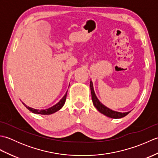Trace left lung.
Instances as JSON below:
<instances>
[{"mask_svg":"<svg viewBox=\"0 0 158 158\" xmlns=\"http://www.w3.org/2000/svg\"><path fill=\"white\" fill-rule=\"evenodd\" d=\"M89 86H90V89H91L92 100L93 104L100 113H101L102 114L106 115V117H110V118H113V119L122 118V117H125L129 113H130V111L124 112V113L115 111V110H113L111 109H110L105 105H104L103 104L98 100V98H97V96H96L95 92H94V89L93 83L92 81V80L90 81Z\"/></svg>","mask_w":158,"mask_h":158,"instance_id":"obj_1","label":"left lung"}]
</instances>
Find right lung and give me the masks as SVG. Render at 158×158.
I'll return each instance as SVG.
<instances>
[{"instance_id": "obj_1", "label": "right lung", "mask_w": 158, "mask_h": 158, "mask_svg": "<svg viewBox=\"0 0 158 158\" xmlns=\"http://www.w3.org/2000/svg\"><path fill=\"white\" fill-rule=\"evenodd\" d=\"M66 94H67V92H66V94L62 97V98L60 100V101L56 103V105H54L53 106L49 107L48 109H34V108H32V107H30L28 106H27L26 105V104L23 103V105H24L26 108H27L30 111L32 112L33 113H35V114H40V115H51V114L54 113L58 111L60 109H61L62 108V106H64L66 101Z\"/></svg>"}]
</instances>
